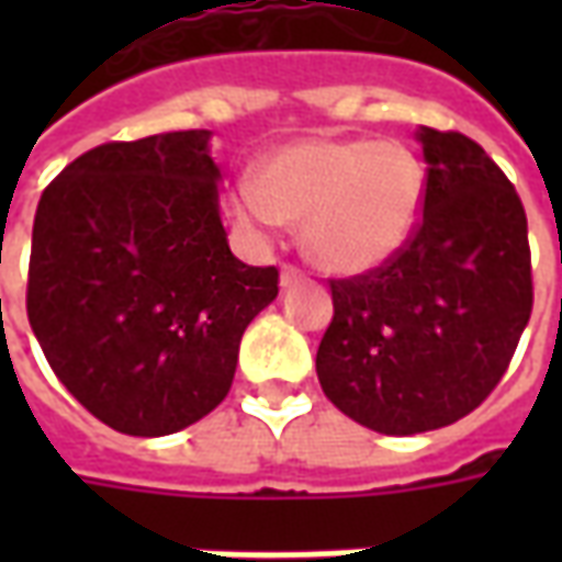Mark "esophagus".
I'll list each match as a JSON object with an SVG mask.
<instances>
[{
  "mask_svg": "<svg viewBox=\"0 0 562 562\" xmlns=\"http://www.w3.org/2000/svg\"><path fill=\"white\" fill-rule=\"evenodd\" d=\"M304 280V270L294 268V265H282V273H280V285L282 289H289V285H294V282Z\"/></svg>",
  "mask_w": 562,
  "mask_h": 562,
  "instance_id": "1",
  "label": "esophagus"
}]
</instances>
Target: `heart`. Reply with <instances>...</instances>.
<instances>
[{"instance_id":"1","label":"heart","mask_w":562,"mask_h":562,"mask_svg":"<svg viewBox=\"0 0 562 562\" xmlns=\"http://www.w3.org/2000/svg\"><path fill=\"white\" fill-rule=\"evenodd\" d=\"M424 186V165L403 144L306 138L270 149L256 180L234 186L228 207L252 234L304 222V249L318 268L367 273L409 244Z\"/></svg>"}]
</instances>
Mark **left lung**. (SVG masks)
Returning <instances> with one entry per match:
<instances>
[{"instance_id":"left-lung-1","label":"left lung","mask_w":562,"mask_h":562,"mask_svg":"<svg viewBox=\"0 0 562 562\" xmlns=\"http://www.w3.org/2000/svg\"><path fill=\"white\" fill-rule=\"evenodd\" d=\"M422 222L382 268L330 280L322 391L385 436L436 430L496 389L532 310L527 213L515 186L460 132L418 128Z\"/></svg>"}]
</instances>
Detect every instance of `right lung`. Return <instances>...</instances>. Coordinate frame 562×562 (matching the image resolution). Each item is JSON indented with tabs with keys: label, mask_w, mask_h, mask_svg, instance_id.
<instances>
[{
	"label": "right lung",
	"mask_w": 562,
	"mask_h": 562,
	"mask_svg": "<svg viewBox=\"0 0 562 562\" xmlns=\"http://www.w3.org/2000/svg\"><path fill=\"white\" fill-rule=\"evenodd\" d=\"M207 128L111 140L63 168L32 225L26 313L47 364L99 422L168 436L232 389L280 270L232 256Z\"/></svg>",
	"instance_id": "add662e5"
}]
</instances>
